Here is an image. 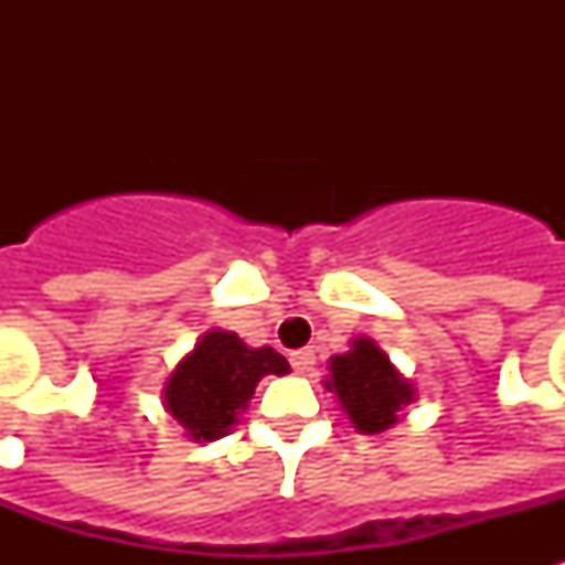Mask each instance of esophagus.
<instances>
[{
    "mask_svg": "<svg viewBox=\"0 0 565 565\" xmlns=\"http://www.w3.org/2000/svg\"><path fill=\"white\" fill-rule=\"evenodd\" d=\"M290 363L299 375H308V372L313 370V363H317V352H313V349H296V352L290 354Z\"/></svg>",
    "mask_w": 565,
    "mask_h": 565,
    "instance_id": "34e87169",
    "label": "esophagus"
}]
</instances>
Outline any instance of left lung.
Instances as JSON below:
<instances>
[{"label": "left lung", "mask_w": 565, "mask_h": 565, "mask_svg": "<svg viewBox=\"0 0 565 565\" xmlns=\"http://www.w3.org/2000/svg\"><path fill=\"white\" fill-rule=\"evenodd\" d=\"M326 386L361 434H384L402 419V411L413 402V384L395 370L375 340L358 337L345 354L328 361Z\"/></svg>", "instance_id": "left-lung-1"}]
</instances>
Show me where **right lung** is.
Returning <instances> with one entry per match:
<instances>
[{
    "instance_id": "1",
    "label": "right lung",
    "mask_w": 565,
    "mask_h": 565,
    "mask_svg": "<svg viewBox=\"0 0 565 565\" xmlns=\"http://www.w3.org/2000/svg\"><path fill=\"white\" fill-rule=\"evenodd\" d=\"M287 372L290 363L269 345L248 349L237 334L213 328L167 377L163 407L190 439L213 443L237 425L260 377Z\"/></svg>"
}]
</instances>
